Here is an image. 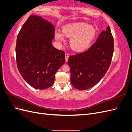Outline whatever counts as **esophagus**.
Segmentation results:
<instances>
[{"instance_id":"obj_1","label":"esophagus","mask_w":132,"mask_h":132,"mask_svg":"<svg viewBox=\"0 0 132 132\" xmlns=\"http://www.w3.org/2000/svg\"><path fill=\"white\" fill-rule=\"evenodd\" d=\"M69 57V54H68V53H66L65 54V61H66V62L68 61V59Z\"/></svg>"}]
</instances>
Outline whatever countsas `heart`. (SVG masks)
<instances>
[{
  "label": "heart",
  "instance_id": "heart-1",
  "mask_svg": "<svg viewBox=\"0 0 132 132\" xmlns=\"http://www.w3.org/2000/svg\"><path fill=\"white\" fill-rule=\"evenodd\" d=\"M96 30L92 25L85 23H77L64 26L62 32L59 30L54 31L55 39L59 45L65 41V36L70 38V46L73 50L81 52L86 50L93 41Z\"/></svg>",
  "mask_w": 132,
  "mask_h": 132
}]
</instances>
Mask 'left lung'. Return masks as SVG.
<instances>
[{"instance_id":"left-lung-1","label":"left lung","mask_w":132,"mask_h":132,"mask_svg":"<svg viewBox=\"0 0 132 132\" xmlns=\"http://www.w3.org/2000/svg\"><path fill=\"white\" fill-rule=\"evenodd\" d=\"M113 49V38L109 26L88 50L69 57L70 81L75 88L89 89L101 80L109 68Z\"/></svg>"}]
</instances>
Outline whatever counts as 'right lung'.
<instances>
[{"mask_svg":"<svg viewBox=\"0 0 132 132\" xmlns=\"http://www.w3.org/2000/svg\"><path fill=\"white\" fill-rule=\"evenodd\" d=\"M54 26L41 16L31 15L18 35L16 57L23 79L36 89L53 84L57 70L65 62L64 52L52 45Z\"/></svg>","mask_w":132,"mask_h":132,"instance_id":"add662e5","label":"right lung"}]
</instances>
